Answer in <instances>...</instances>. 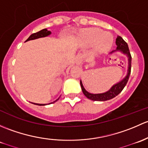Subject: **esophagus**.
<instances>
[{"mask_svg": "<svg viewBox=\"0 0 148 148\" xmlns=\"http://www.w3.org/2000/svg\"><path fill=\"white\" fill-rule=\"evenodd\" d=\"M75 61L76 65H80L83 64V55L81 54H77L75 57Z\"/></svg>", "mask_w": 148, "mask_h": 148, "instance_id": "obj_1", "label": "esophagus"}]
</instances>
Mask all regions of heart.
<instances>
[{
	"instance_id": "b5f03b06",
	"label": "heart",
	"mask_w": 148,
	"mask_h": 148,
	"mask_svg": "<svg viewBox=\"0 0 148 148\" xmlns=\"http://www.w3.org/2000/svg\"><path fill=\"white\" fill-rule=\"evenodd\" d=\"M80 40L83 45L90 47L98 53H105L112 47L114 42L113 36L110 32L103 31L97 28H88L80 33Z\"/></svg>"
}]
</instances>
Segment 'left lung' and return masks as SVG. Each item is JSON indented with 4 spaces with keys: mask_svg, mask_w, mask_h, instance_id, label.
<instances>
[{
    "mask_svg": "<svg viewBox=\"0 0 148 148\" xmlns=\"http://www.w3.org/2000/svg\"><path fill=\"white\" fill-rule=\"evenodd\" d=\"M115 43L117 45L116 49L114 51H111L109 54H112L116 52H120L122 54L125 55L127 58V61H128V65H127V74H126L125 77H123L121 80L118 82L117 83L114 84L106 92H103V93H90V92H88L85 89L84 86H83V83H82L81 80H80V86H81L82 91H83V94L85 95L87 98L90 99L93 101H106V100H109L110 99L113 98L115 96L118 95V94L121 92L123 88H125L126 84H127L128 79L130 77V71H131V60H132V58H131V55L129 51L128 45H127V42H125L120 36H118L116 38Z\"/></svg>",
    "mask_w": 148,
    "mask_h": 148,
    "instance_id": "8db88e82",
    "label": "left lung"
}]
</instances>
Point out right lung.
<instances>
[{
	"instance_id": "add662e5",
	"label": "right lung",
	"mask_w": 148,
	"mask_h": 148,
	"mask_svg": "<svg viewBox=\"0 0 148 148\" xmlns=\"http://www.w3.org/2000/svg\"><path fill=\"white\" fill-rule=\"evenodd\" d=\"M51 34V32L50 31V30H48L47 28L42 29V30H40L39 32H37V33H33V34L30 35V36H29L28 38L25 40V42H27V41H29V40H36V39L40 38L47 37V36H50ZM59 98H60V97H58V99ZM58 99H57V100H56V101L53 102V103H55V102H56L57 100H58ZM33 103V104H34V105H37V106H46L47 105V104H39V103ZM51 103H49V104H51Z\"/></svg>"
}]
</instances>
